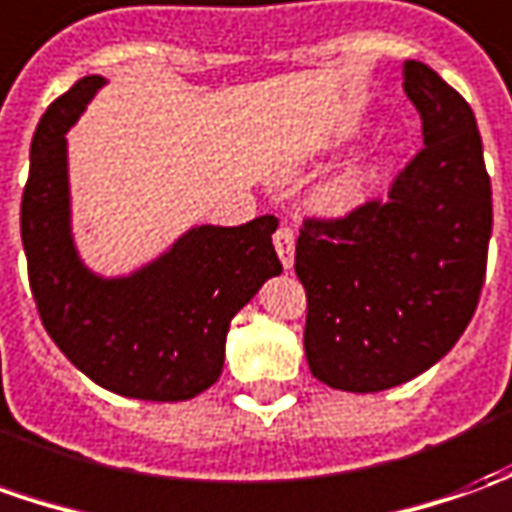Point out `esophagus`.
Listing matches in <instances>:
<instances>
[{
  "label": "esophagus",
  "mask_w": 512,
  "mask_h": 512,
  "mask_svg": "<svg viewBox=\"0 0 512 512\" xmlns=\"http://www.w3.org/2000/svg\"><path fill=\"white\" fill-rule=\"evenodd\" d=\"M274 249H277V257H280L283 269H294V232L291 229L280 227L274 232Z\"/></svg>",
  "instance_id": "1"
}]
</instances>
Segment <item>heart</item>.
I'll return each mask as SVG.
<instances>
[{
	"label": "heart",
	"instance_id": "obj_1",
	"mask_svg": "<svg viewBox=\"0 0 512 512\" xmlns=\"http://www.w3.org/2000/svg\"><path fill=\"white\" fill-rule=\"evenodd\" d=\"M375 179H378V170L370 165H356V168L344 170L342 176H336L333 182L319 193L316 198V207L330 215V218H342L356 212L370 193H373Z\"/></svg>",
	"mask_w": 512,
	"mask_h": 512
}]
</instances>
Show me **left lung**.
<instances>
[{"mask_svg":"<svg viewBox=\"0 0 512 512\" xmlns=\"http://www.w3.org/2000/svg\"><path fill=\"white\" fill-rule=\"evenodd\" d=\"M403 92L423 117V148L389 201L308 218L294 255L308 367L344 392L426 373L468 328L485 283L493 204L474 111L420 61L403 64Z\"/></svg>","mask_w":512,"mask_h":512,"instance_id":"left-lung-1","label":"left lung"}]
</instances>
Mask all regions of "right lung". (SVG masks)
<instances>
[{
    "label": "right lung",
    "instance_id": "1",
    "mask_svg": "<svg viewBox=\"0 0 512 512\" xmlns=\"http://www.w3.org/2000/svg\"><path fill=\"white\" fill-rule=\"evenodd\" d=\"M106 86L86 75L44 111L22 196L33 300L52 342L86 378L139 401H187L218 381L232 316L283 266L274 215L241 227L198 224L123 277L83 263L72 235L66 131Z\"/></svg>",
    "mask_w": 512,
    "mask_h": 512
}]
</instances>
